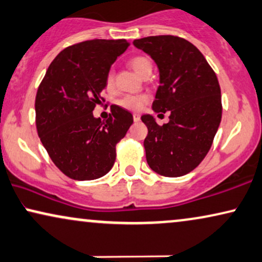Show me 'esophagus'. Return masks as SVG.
Listing matches in <instances>:
<instances>
[{"label":"esophagus","instance_id":"34e87169","mask_svg":"<svg viewBox=\"0 0 262 262\" xmlns=\"http://www.w3.org/2000/svg\"><path fill=\"white\" fill-rule=\"evenodd\" d=\"M134 120L136 121V123H138V121L141 120V115L137 114V113H135V114H134Z\"/></svg>","mask_w":262,"mask_h":262}]
</instances>
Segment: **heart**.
<instances>
[{
    "mask_svg": "<svg viewBox=\"0 0 262 262\" xmlns=\"http://www.w3.org/2000/svg\"><path fill=\"white\" fill-rule=\"evenodd\" d=\"M128 64L131 66V69L135 71L136 73L139 76H143L145 72L151 71V62L148 57L138 55L134 56L128 60ZM104 89L108 93H112L115 89V76L113 71H108L106 77H104ZM148 96L144 94L141 95H126L123 98L119 100V106H121L125 110L128 111H139L142 110V107L144 106L148 102Z\"/></svg>",
    "mask_w": 262,
    "mask_h": 262,
    "instance_id": "b5f03b06",
    "label": "heart"
}]
</instances>
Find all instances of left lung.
<instances>
[{"label":"left lung","instance_id":"left-lung-1","mask_svg":"<svg viewBox=\"0 0 262 262\" xmlns=\"http://www.w3.org/2000/svg\"><path fill=\"white\" fill-rule=\"evenodd\" d=\"M149 54L160 72L152 110L169 111L162 126L152 115H142L147 125V162L164 177H182L206 158L222 120V93L216 74L202 53L181 37L150 36L134 40Z\"/></svg>","mask_w":262,"mask_h":262}]
</instances>
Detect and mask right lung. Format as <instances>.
Here are the masks:
<instances>
[{
	"label": "right lung",
	"instance_id": "add662e5",
	"mask_svg": "<svg viewBox=\"0 0 262 262\" xmlns=\"http://www.w3.org/2000/svg\"><path fill=\"white\" fill-rule=\"evenodd\" d=\"M130 43L126 39H91L57 54L37 90L36 127L52 161L74 181H93L113 167L117 144L134 117L112 104L106 120L93 111L104 98V77Z\"/></svg>",
	"mask_w": 262,
	"mask_h": 262
}]
</instances>
